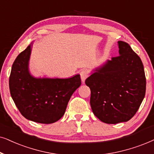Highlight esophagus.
Listing matches in <instances>:
<instances>
[{
  "label": "esophagus",
  "mask_w": 154,
  "mask_h": 154,
  "mask_svg": "<svg viewBox=\"0 0 154 154\" xmlns=\"http://www.w3.org/2000/svg\"><path fill=\"white\" fill-rule=\"evenodd\" d=\"M79 75H80V77H81V79L82 81V82L84 83L85 82V79L87 78L88 76H89V75H88V72L87 70H85V69H82V70L79 72Z\"/></svg>",
  "instance_id": "34e87169"
}]
</instances>
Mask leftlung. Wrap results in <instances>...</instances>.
I'll use <instances>...</instances> for the list:
<instances>
[{"instance_id":"left-lung-1","label":"left lung","mask_w":154,"mask_h":154,"mask_svg":"<svg viewBox=\"0 0 154 154\" xmlns=\"http://www.w3.org/2000/svg\"><path fill=\"white\" fill-rule=\"evenodd\" d=\"M119 55L96 69L86 79L91 89L90 104L102 122L117 124L130 120L146 93L144 65L128 43L119 41Z\"/></svg>"}]
</instances>
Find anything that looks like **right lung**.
Wrapping results in <instances>:
<instances>
[{"label":"right lung","instance_id":"obj_1","mask_svg":"<svg viewBox=\"0 0 154 154\" xmlns=\"http://www.w3.org/2000/svg\"><path fill=\"white\" fill-rule=\"evenodd\" d=\"M32 44L18 55L12 66L10 91L24 118L51 124L62 118L71 96L81 85L79 75L68 79H36L28 70Z\"/></svg>","mask_w":154,"mask_h":154}]
</instances>
